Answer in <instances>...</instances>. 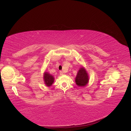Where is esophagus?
Here are the masks:
<instances>
[{"label": "esophagus", "instance_id": "obj_1", "mask_svg": "<svg viewBox=\"0 0 131 131\" xmlns=\"http://www.w3.org/2000/svg\"><path fill=\"white\" fill-rule=\"evenodd\" d=\"M60 75H63V72H62V71H60Z\"/></svg>", "mask_w": 131, "mask_h": 131}]
</instances>
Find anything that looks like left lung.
I'll use <instances>...</instances> for the list:
<instances>
[{"mask_svg": "<svg viewBox=\"0 0 131 131\" xmlns=\"http://www.w3.org/2000/svg\"><path fill=\"white\" fill-rule=\"evenodd\" d=\"M75 82L79 87L85 86L89 82L88 74L84 67H81L77 75Z\"/></svg>", "mask_w": 131, "mask_h": 131, "instance_id": "1", "label": "left lung"}]
</instances>
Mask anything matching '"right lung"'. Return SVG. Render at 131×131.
<instances>
[{"label": "right lung", "instance_id": "obj_1", "mask_svg": "<svg viewBox=\"0 0 131 131\" xmlns=\"http://www.w3.org/2000/svg\"><path fill=\"white\" fill-rule=\"evenodd\" d=\"M43 79H44V83L46 86L47 87L51 86L54 82L53 77L47 72H45L44 73Z\"/></svg>", "mask_w": 131, "mask_h": 131}]
</instances>
